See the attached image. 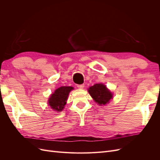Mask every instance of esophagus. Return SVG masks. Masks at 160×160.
Wrapping results in <instances>:
<instances>
[{
  "label": "esophagus",
  "instance_id": "obj_1",
  "mask_svg": "<svg viewBox=\"0 0 160 160\" xmlns=\"http://www.w3.org/2000/svg\"><path fill=\"white\" fill-rule=\"evenodd\" d=\"M77 88L79 89H83L84 88V85L82 84V85H77Z\"/></svg>",
  "mask_w": 160,
  "mask_h": 160
}]
</instances>
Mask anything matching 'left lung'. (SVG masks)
<instances>
[{"instance_id": "1", "label": "left lung", "mask_w": 160, "mask_h": 160, "mask_svg": "<svg viewBox=\"0 0 160 160\" xmlns=\"http://www.w3.org/2000/svg\"><path fill=\"white\" fill-rule=\"evenodd\" d=\"M88 91L92 98L100 105L109 103V100L113 98V95L110 91L105 85L101 83L95 84L93 86L90 87Z\"/></svg>"}]
</instances>
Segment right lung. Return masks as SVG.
Segmentation results:
<instances>
[{
    "label": "right lung",
    "instance_id": "1",
    "mask_svg": "<svg viewBox=\"0 0 160 160\" xmlns=\"http://www.w3.org/2000/svg\"><path fill=\"white\" fill-rule=\"evenodd\" d=\"M73 89L72 87L63 86L56 89L54 93L52 94L49 100L50 107L55 111H61L66 105V101L68 98L69 92Z\"/></svg>",
    "mask_w": 160,
    "mask_h": 160
}]
</instances>
